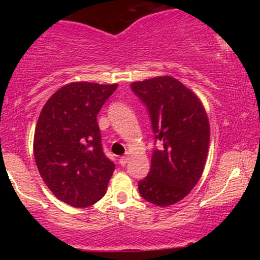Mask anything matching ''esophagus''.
I'll use <instances>...</instances> for the list:
<instances>
[{"label": "esophagus", "mask_w": 260, "mask_h": 260, "mask_svg": "<svg viewBox=\"0 0 260 260\" xmlns=\"http://www.w3.org/2000/svg\"><path fill=\"white\" fill-rule=\"evenodd\" d=\"M128 160H129V157H128V156H121V157H120V164H121L122 166L127 165Z\"/></svg>", "instance_id": "1"}]
</instances>
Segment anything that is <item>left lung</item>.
I'll return each instance as SVG.
<instances>
[{
  "label": "left lung",
  "mask_w": 260,
  "mask_h": 260,
  "mask_svg": "<svg viewBox=\"0 0 260 260\" xmlns=\"http://www.w3.org/2000/svg\"><path fill=\"white\" fill-rule=\"evenodd\" d=\"M147 106L155 140L151 168L138 182L140 196L157 207H169L189 194L201 180L208 156L210 126L199 98L170 76L131 84Z\"/></svg>",
  "instance_id": "obj_1"
}]
</instances>
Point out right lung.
<instances>
[{
    "mask_svg": "<svg viewBox=\"0 0 260 260\" xmlns=\"http://www.w3.org/2000/svg\"><path fill=\"white\" fill-rule=\"evenodd\" d=\"M117 84L76 82L46 101L35 127L34 157L59 201L85 208L103 198L115 164L103 151L96 116Z\"/></svg>",
    "mask_w": 260,
    "mask_h": 260,
    "instance_id": "1",
    "label": "right lung"
}]
</instances>
